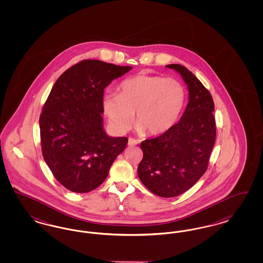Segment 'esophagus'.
Instances as JSON below:
<instances>
[{
  "label": "esophagus",
  "mask_w": 263,
  "mask_h": 263,
  "mask_svg": "<svg viewBox=\"0 0 263 263\" xmlns=\"http://www.w3.org/2000/svg\"><path fill=\"white\" fill-rule=\"evenodd\" d=\"M138 144H139V141H138V140H135V139H133V138H129V140H128V146H129V147L136 146Z\"/></svg>",
  "instance_id": "obj_1"
}]
</instances>
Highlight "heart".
<instances>
[{
  "mask_svg": "<svg viewBox=\"0 0 263 263\" xmlns=\"http://www.w3.org/2000/svg\"><path fill=\"white\" fill-rule=\"evenodd\" d=\"M186 100L183 85L175 79L139 74L121 83L118 95L103 100L104 112L116 131L128 130L134 120L149 136H160L171 130Z\"/></svg>",
  "mask_w": 263,
  "mask_h": 263,
  "instance_id": "heart-1",
  "label": "heart"
}]
</instances>
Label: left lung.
Masks as SVG:
<instances>
[{
  "label": "left lung",
  "instance_id": "1",
  "mask_svg": "<svg viewBox=\"0 0 263 263\" xmlns=\"http://www.w3.org/2000/svg\"><path fill=\"white\" fill-rule=\"evenodd\" d=\"M181 76L188 103L179 121L166 133L140 144L143 160L138 176L154 194L171 198L192 187L205 174L216 139L214 101L200 81L179 64L165 66Z\"/></svg>",
  "mask_w": 263,
  "mask_h": 263
}]
</instances>
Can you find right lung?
Listing matches in <instances>:
<instances>
[{"label":"right lung","mask_w":263,"mask_h":263,"mask_svg":"<svg viewBox=\"0 0 263 263\" xmlns=\"http://www.w3.org/2000/svg\"><path fill=\"white\" fill-rule=\"evenodd\" d=\"M132 67L84 60L55 82L39 118L42 155L55 178L70 191L86 193L105 180L128 139L103 128V89Z\"/></svg>","instance_id":"1"}]
</instances>
